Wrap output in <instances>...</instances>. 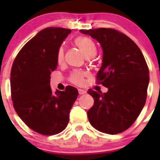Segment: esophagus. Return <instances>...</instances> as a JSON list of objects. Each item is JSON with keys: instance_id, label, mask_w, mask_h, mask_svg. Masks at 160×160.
<instances>
[{"instance_id": "1", "label": "esophagus", "mask_w": 160, "mask_h": 160, "mask_svg": "<svg viewBox=\"0 0 160 160\" xmlns=\"http://www.w3.org/2000/svg\"><path fill=\"white\" fill-rule=\"evenodd\" d=\"M78 93H79V94H84L87 93V91L84 90H82V89H78Z\"/></svg>"}]
</instances>
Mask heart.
<instances>
[{"instance_id":"obj_1","label":"heart","mask_w":160,"mask_h":160,"mask_svg":"<svg viewBox=\"0 0 160 160\" xmlns=\"http://www.w3.org/2000/svg\"><path fill=\"white\" fill-rule=\"evenodd\" d=\"M74 43L76 46L81 49L82 52L84 53L86 57H90L92 55H95L96 53V45L94 41L90 38L87 37H78L74 40ZM57 61L58 63H61L63 61L64 58V49L62 46L58 49L57 50ZM85 76V73L82 71H79V70H75V71L72 72L70 76V81L72 83L76 85H81L83 82V78Z\"/></svg>"}]
</instances>
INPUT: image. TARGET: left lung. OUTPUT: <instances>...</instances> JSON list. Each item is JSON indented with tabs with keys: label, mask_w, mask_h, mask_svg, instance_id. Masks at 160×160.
<instances>
[{
	"label": "left lung",
	"mask_w": 160,
	"mask_h": 160,
	"mask_svg": "<svg viewBox=\"0 0 160 160\" xmlns=\"http://www.w3.org/2000/svg\"><path fill=\"white\" fill-rule=\"evenodd\" d=\"M101 44L102 64L97 83L107 93L87 91L94 105L87 111L93 128L110 135L123 132L137 119L146 102L149 70L142 51L129 37L107 28L81 29Z\"/></svg>",
	"instance_id": "obj_1"
}]
</instances>
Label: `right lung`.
Here are the masks:
<instances>
[{"instance_id":"add662e5","label":"right lung","mask_w":160,"mask_h":160,"mask_svg":"<svg viewBox=\"0 0 160 160\" xmlns=\"http://www.w3.org/2000/svg\"><path fill=\"white\" fill-rule=\"evenodd\" d=\"M71 30L48 27L22 48L12 63L11 98L14 110L30 129L43 135H57L66 129L70 111L78 91L68 86L53 93L51 71L56 69V55Z\"/></svg>"}]
</instances>
